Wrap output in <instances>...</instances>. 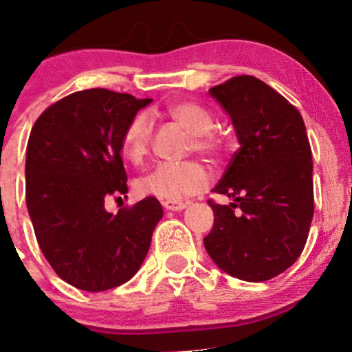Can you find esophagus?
I'll list each match as a JSON object with an SVG mask.
<instances>
[{
    "mask_svg": "<svg viewBox=\"0 0 352 352\" xmlns=\"http://www.w3.org/2000/svg\"><path fill=\"white\" fill-rule=\"evenodd\" d=\"M163 208L166 211H182L186 210L187 204L186 203H175V201H163Z\"/></svg>",
    "mask_w": 352,
    "mask_h": 352,
    "instance_id": "obj_1",
    "label": "esophagus"
}]
</instances>
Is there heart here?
<instances>
[{"mask_svg": "<svg viewBox=\"0 0 352 352\" xmlns=\"http://www.w3.org/2000/svg\"><path fill=\"white\" fill-rule=\"evenodd\" d=\"M168 117L192 138V148L203 155H220L225 149V139L211 132L214 117L206 107L194 101L172 104L166 110ZM151 125L146 115L131 118L122 134V153L132 163L142 162L148 153ZM208 173L199 163H160L135 180V192L142 197H156L162 201H179L199 194L206 187Z\"/></svg>", "mask_w": 352, "mask_h": 352, "instance_id": "1", "label": "heart"}]
</instances>
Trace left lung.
Returning <instances> with one entry per match:
<instances>
[{"mask_svg": "<svg viewBox=\"0 0 352 352\" xmlns=\"http://www.w3.org/2000/svg\"><path fill=\"white\" fill-rule=\"evenodd\" d=\"M210 96L230 117L239 149L213 187L232 203L210 201L214 223L204 249L232 277L270 280L294 265L313 220L305 120L282 94L251 75L214 85Z\"/></svg>", "mask_w": 352, "mask_h": 352, "instance_id": "1", "label": "left lung"}]
</instances>
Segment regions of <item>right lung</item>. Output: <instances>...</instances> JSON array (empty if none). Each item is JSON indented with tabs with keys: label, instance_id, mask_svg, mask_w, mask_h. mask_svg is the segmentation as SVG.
<instances>
[{
	"label": "right lung",
	"instance_id": "1",
	"mask_svg": "<svg viewBox=\"0 0 352 352\" xmlns=\"http://www.w3.org/2000/svg\"><path fill=\"white\" fill-rule=\"evenodd\" d=\"M151 101L108 89L78 91L51 104L30 131L27 211L51 268L82 291L131 280L163 217L155 197L117 214L104 210L108 197L127 194L122 134Z\"/></svg>",
	"mask_w": 352,
	"mask_h": 352
}]
</instances>
